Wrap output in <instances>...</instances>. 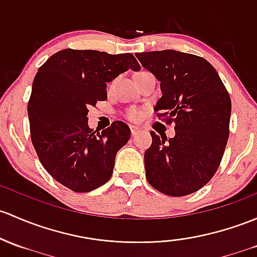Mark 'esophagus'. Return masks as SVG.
Wrapping results in <instances>:
<instances>
[{"instance_id":"1","label":"esophagus","mask_w":257,"mask_h":257,"mask_svg":"<svg viewBox=\"0 0 257 257\" xmlns=\"http://www.w3.org/2000/svg\"><path fill=\"white\" fill-rule=\"evenodd\" d=\"M131 132H132V136H137L138 133L140 132V128L139 126H136V125H131Z\"/></svg>"}]
</instances>
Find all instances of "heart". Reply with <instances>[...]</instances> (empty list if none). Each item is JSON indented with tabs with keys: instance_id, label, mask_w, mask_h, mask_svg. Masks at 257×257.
<instances>
[{
	"instance_id": "obj_1",
	"label": "heart",
	"mask_w": 257,
	"mask_h": 257,
	"mask_svg": "<svg viewBox=\"0 0 257 257\" xmlns=\"http://www.w3.org/2000/svg\"><path fill=\"white\" fill-rule=\"evenodd\" d=\"M126 115H128L129 119L137 120V119H139L140 115H142V114H140L139 110H137V109H131V110H129V112H128V114H126Z\"/></svg>"
}]
</instances>
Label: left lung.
Masks as SVG:
<instances>
[{
    "mask_svg": "<svg viewBox=\"0 0 257 257\" xmlns=\"http://www.w3.org/2000/svg\"><path fill=\"white\" fill-rule=\"evenodd\" d=\"M160 82L154 109L175 124V137H159L145 151V176L167 196H187L213 177L229 138L231 102L219 75L206 59L177 50L137 53Z\"/></svg>",
    "mask_w": 257,
    "mask_h": 257,
    "instance_id": "left-lung-1",
    "label": "left lung"
}]
</instances>
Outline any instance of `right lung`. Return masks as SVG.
Instances as JSON below:
<instances>
[{
  "mask_svg": "<svg viewBox=\"0 0 257 257\" xmlns=\"http://www.w3.org/2000/svg\"><path fill=\"white\" fill-rule=\"evenodd\" d=\"M139 71L133 54L65 49L38 70L28 103L32 143L44 169L75 192H90L112 176L115 155L131 129L120 120L96 133L88 108L107 97V82Z\"/></svg>",
  "mask_w": 257,
  "mask_h": 257,
  "instance_id": "1",
  "label": "right lung"
}]
</instances>
